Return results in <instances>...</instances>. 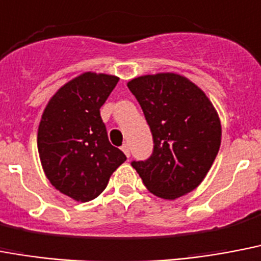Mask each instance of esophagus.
I'll list each match as a JSON object with an SVG mask.
<instances>
[{
    "label": "esophagus",
    "mask_w": 261,
    "mask_h": 261,
    "mask_svg": "<svg viewBox=\"0 0 261 261\" xmlns=\"http://www.w3.org/2000/svg\"><path fill=\"white\" fill-rule=\"evenodd\" d=\"M121 149H122V152L126 155V158L130 156V148H129V144H124V145L121 147Z\"/></svg>",
    "instance_id": "esophagus-1"
}]
</instances>
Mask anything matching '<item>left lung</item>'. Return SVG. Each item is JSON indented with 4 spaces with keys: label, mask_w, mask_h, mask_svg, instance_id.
Listing matches in <instances>:
<instances>
[{
    "label": "left lung",
    "mask_w": 261,
    "mask_h": 261,
    "mask_svg": "<svg viewBox=\"0 0 261 261\" xmlns=\"http://www.w3.org/2000/svg\"><path fill=\"white\" fill-rule=\"evenodd\" d=\"M152 137L153 152L133 168L153 195L176 199L197 189L220 151V116L207 95L176 72L141 75L128 82Z\"/></svg>",
    "instance_id": "8db88e82"
}]
</instances>
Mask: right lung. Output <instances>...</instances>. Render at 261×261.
I'll list each match as a JSON object with an SVG mask.
<instances>
[{
  "mask_svg": "<svg viewBox=\"0 0 261 261\" xmlns=\"http://www.w3.org/2000/svg\"><path fill=\"white\" fill-rule=\"evenodd\" d=\"M120 81L86 71L64 83L45 105L37 129V151L52 186L76 202H89L106 189L126 160L109 143L99 109Z\"/></svg>",
  "mask_w": 261,
  "mask_h": 261,
  "instance_id": "obj_1",
  "label": "right lung"
}]
</instances>
